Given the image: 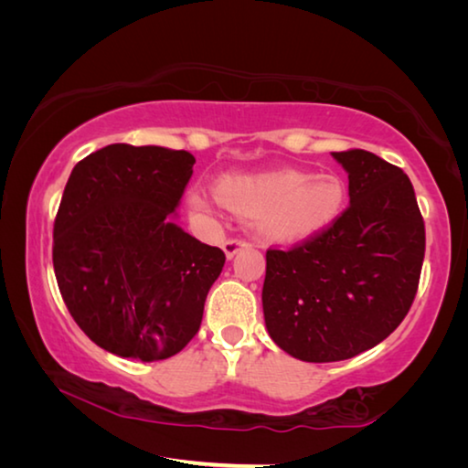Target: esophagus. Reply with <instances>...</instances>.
Masks as SVG:
<instances>
[{"mask_svg":"<svg viewBox=\"0 0 468 468\" xmlns=\"http://www.w3.org/2000/svg\"><path fill=\"white\" fill-rule=\"evenodd\" d=\"M248 241L245 239H239V237H235V239H227L225 243H223V250H225V256L231 260L237 251L239 250H243V248H248Z\"/></svg>","mask_w":468,"mask_h":468,"instance_id":"esophagus-1","label":"esophagus"}]
</instances>
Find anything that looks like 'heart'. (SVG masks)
Returning <instances> with one entry per match:
<instances>
[{"label": "heart", "instance_id": "1", "mask_svg": "<svg viewBox=\"0 0 468 468\" xmlns=\"http://www.w3.org/2000/svg\"><path fill=\"white\" fill-rule=\"evenodd\" d=\"M343 179L332 173L310 176L281 169L258 176H225L217 181V197L237 215L251 217L256 231L272 241H297L315 235L338 218L345 204ZM212 197L204 189L187 194L194 215H210Z\"/></svg>", "mask_w": 468, "mask_h": 468}]
</instances>
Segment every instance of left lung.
Returning <instances> with one entry per match:
<instances>
[{
    "label": "left lung",
    "instance_id": "left-lung-1",
    "mask_svg": "<svg viewBox=\"0 0 468 468\" xmlns=\"http://www.w3.org/2000/svg\"><path fill=\"white\" fill-rule=\"evenodd\" d=\"M351 204L324 231L266 251L264 320L282 351L310 363L382 343L413 305L425 223L407 173L361 148L332 153Z\"/></svg>",
    "mask_w": 468,
    "mask_h": 468
}]
</instances>
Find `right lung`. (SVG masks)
Masks as SVG:
<instances>
[{"mask_svg": "<svg viewBox=\"0 0 468 468\" xmlns=\"http://www.w3.org/2000/svg\"><path fill=\"white\" fill-rule=\"evenodd\" d=\"M196 158L109 144L76 165L53 223V271L74 322L128 359L177 355L200 330L225 251L173 223Z\"/></svg>", "mask_w": 468, "mask_h": 468, "instance_id": "1", "label": "right lung"}]
</instances>
